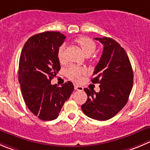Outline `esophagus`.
I'll return each mask as SVG.
<instances>
[{
    "label": "esophagus",
    "instance_id": "esophagus-1",
    "mask_svg": "<svg viewBox=\"0 0 150 150\" xmlns=\"http://www.w3.org/2000/svg\"><path fill=\"white\" fill-rule=\"evenodd\" d=\"M74 88H75V90H78V91H83V88L82 86H81L76 85V84L74 86Z\"/></svg>",
    "mask_w": 150,
    "mask_h": 150
}]
</instances>
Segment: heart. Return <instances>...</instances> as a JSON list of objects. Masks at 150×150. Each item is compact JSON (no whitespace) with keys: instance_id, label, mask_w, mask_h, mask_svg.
<instances>
[{"instance_id":"1","label":"heart","mask_w":150,"mask_h":150,"mask_svg":"<svg viewBox=\"0 0 150 150\" xmlns=\"http://www.w3.org/2000/svg\"><path fill=\"white\" fill-rule=\"evenodd\" d=\"M75 41L81 47L83 53L86 56H90L95 51L96 45L94 42L91 39L86 37V36H81V37L76 39ZM64 46L62 45L59 47V51H58V57L60 61H62L64 59ZM86 71L84 68L72 65L67 69L66 74L67 76L69 79L75 81V82H78V81H81V77L83 75L86 74Z\"/></svg>"}]
</instances>
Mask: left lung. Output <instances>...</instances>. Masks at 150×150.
Here are the masks:
<instances>
[{
  "label": "left lung",
  "instance_id": "8db88e82",
  "mask_svg": "<svg viewBox=\"0 0 150 150\" xmlns=\"http://www.w3.org/2000/svg\"><path fill=\"white\" fill-rule=\"evenodd\" d=\"M104 45L103 54L94 69L93 83H100V91L85 88L88 96L81 105L91 119L105 121L117 114L128 100L133 84V72L127 54L115 40L94 38Z\"/></svg>",
  "mask_w": 150,
  "mask_h": 150
}]
</instances>
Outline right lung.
I'll list each match as a JSON object with an SVG mask.
<instances>
[{
    "label": "right lung",
    "mask_w": 150,
    "mask_h": 150,
    "mask_svg": "<svg viewBox=\"0 0 150 150\" xmlns=\"http://www.w3.org/2000/svg\"><path fill=\"white\" fill-rule=\"evenodd\" d=\"M66 36L60 32L33 35L25 43L19 62L18 80L29 110L44 121L56 120L74 89L67 81L61 87L51 80L60 70L58 51Z\"/></svg>",
    "instance_id": "obj_1"
}]
</instances>
